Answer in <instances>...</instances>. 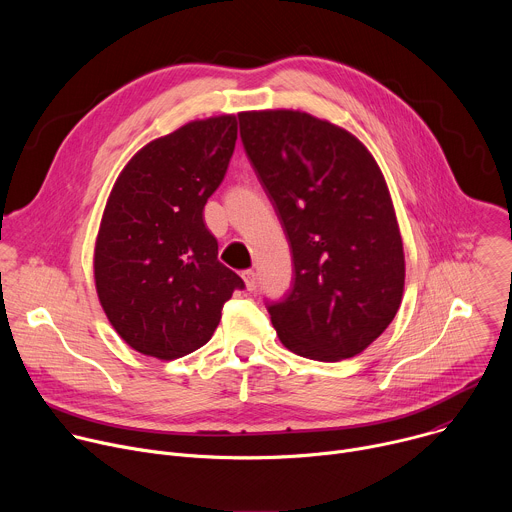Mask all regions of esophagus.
<instances>
[{
  "instance_id": "obj_1",
  "label": "esophagus",
  "mask_w": 512,
  "mask_h": 512,
  "mask_svg": "<svg viewBox=\"0 0 512 512\" xmlns=\"http://www.w3.org/2000/svg\"><path fill=\"white\" fill-rule=\"evenodd\" d=\"M243 279H245V285L249 291H255L257 289V273L255 271H243Z\"/></svg>"
}]
</instances>
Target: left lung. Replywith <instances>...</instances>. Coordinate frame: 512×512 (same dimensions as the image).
Listing matches in <instances>:
<instances>
[{"label": "left lung", "instance_id": "left-lung-1", "mask_svg": "<svg viewBox=\"0 0 512 512\" xmlns=\"http://www.w3.org/2000/svg\"><path fill=\"white\" fill-rule=\"evenodd\" d=\"M239 121L294 259L287 296L267 304L281 344L322 362L360 354L393 322L405 285L381 168L352 133L304 111H247Z\"/></svg>", "mask_w": 512, "mask_h": 512}]
</instances>
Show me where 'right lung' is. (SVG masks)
I'll list each match as a JSON object with an SVG mask.
<instances>
[{
	"label": "right lung",
	"instance_id": "add662e5",
	"mask_svg": "<svg viewBox=\"0 0 512 512\" xmlns=\"http://www.w3.org/2000/svg\"><path fill=\"white\" fill-rule=\"evenodd\" d=\"M237 115L198 119L150 141L121 170L95 243V285L115 332L174 360L204 346L243 279L218 261L204 204L221 186Z\"/></svg>",
	"mask_w": 512,
	"mask_h": 512
}]
</instances>
